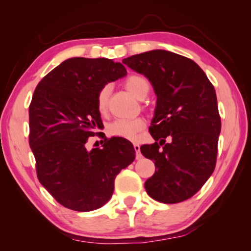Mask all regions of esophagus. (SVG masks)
<instances>
[{"mask_svg": "<svg viewBox=\"0 0 251 251\" xmlns=\"http://www.w3.org/2000/svg\"><path fill=\"white\" fill-rule=\"evenodd\" d=\"M133 149H135V152H136V159H140V157H142V153H140L139 144L137 143L133 144Z\"/></svg>", "mask_w": 251, "mask_h": 251, "instance_id": "esophagus-1", "label": "esophagus"}]
</instances>
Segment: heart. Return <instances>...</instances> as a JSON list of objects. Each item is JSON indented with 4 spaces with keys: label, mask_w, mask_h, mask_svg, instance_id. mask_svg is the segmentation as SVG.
<instances>
[{
    "label": "heart",
    "mask_w": 251,
    "mask_h": 251,
    "mask_svg": "<svg viewBox=\"0 0 251 251\" xmlns=\"http://www.w3.org/2000/svg\"><path fill=\"white\" fill-rule=\"evenodd\" d=\"M125 87L133 97L144 99L150 92L151 83L149 78L140 74H131L125 80ZM111 94V85L105 84L99 89L96 105L100 115H106L108 108V98ZM146 126V122L143 118L131 120H115L107 126V133L113 137H120L129 140H135L138 133L143 131Z\"/></svg>",
    "instance_id": "b5f03b06"
}]
</instances>
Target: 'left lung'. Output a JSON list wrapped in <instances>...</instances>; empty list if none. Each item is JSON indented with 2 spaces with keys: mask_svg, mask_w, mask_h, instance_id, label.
Returning <instances> with one entry per match:
<instances>
[{
  "mask_svg": "<svg viewBox=\"0 0 251 251\" xmlns=\"http://www.w3.org/2000/svg\"><path fill=\"white\" fill-rule=\"evenodd\" d=\"M144 74L157 96L150 133L155 139L140 152L155 164L145 181L147 194L178 203L198 193L214 173L221 116L214 85L190 58L153 50L122 60Z\"/></svg>",
  "mask_w": 251,
  "mask_h": 251,
  "instance_id": "left-lung-1",
  "label": "left lung"
}]
</instances>
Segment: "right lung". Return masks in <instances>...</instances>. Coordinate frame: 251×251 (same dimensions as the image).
I'll use <instances>...</instances> for the list:
<instances>
[{"mask_svg":"<svg viewBox=\"0 0 251 251\" xmlns=\"http://www.w3.org/2000/svg\"><path fill=\"white\" fill-rule=\"evenodd\" d=\"M126 75L121 63L107 58L75 57L48 73L29 105V146L40 183L58 203L75 211L104 205L120 171L135 160L132 144L106 138L87 150L88 138L101 129L96 97L102 85ZM100 137V136H99Z\"/></svg>","mask_w":251,"mask_h":251,"instance_id":"add662e5","label":"right lung"}]
</instances>
